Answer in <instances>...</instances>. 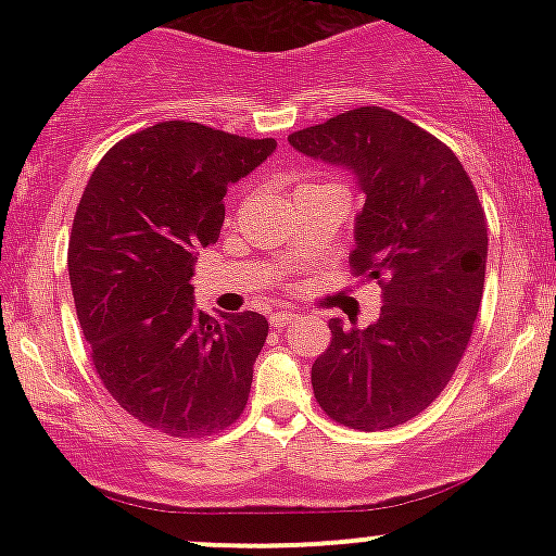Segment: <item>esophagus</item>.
<instances>
[{"instance_id":"obj_1","label":"esophagus","mask_w":556,"mask_h":556,"mask_svg":"<svg viewBox=\"0 0 556 556\" xmlns=\"http://www.w3.org/2000/svg\"><path fill=\"white\" fill-rule=\"evenodd\" d=\"M271 327H287V324H292V321H298V314H292V311H282V314H271Z\"/></svg>"}]
</instances>
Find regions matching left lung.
I'll return each instance as SVG.
<instances>
[{
    "mask_svg": "<svg viewBox=\"0 0 556 556\" xmlns=\"http://www.w3.org/2000/svg\"><path fill=\"white\" fill-rule=\"evenodd\" d=\"M300 154L358 177L355 277L381 287L366 329L331 318L311 368L316 402L337 424L381 431L416 418L450 384L481 308L486 214L450 146L381 106L292 132Z\"/></svg>",
    "mask_w": 556,
    "mask_h": 556,
    "instance_id": "obj_1",
    "label": "left lung"
}]
</instances>
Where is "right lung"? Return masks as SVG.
<instances>
[{
    "instance_id": "1",
    "label": "right lung",
    "mask_w": 556,
    "mask_h": 556,
    "mask_svg": "<svg viewBox=\"0 0 556 556\" xmlns=\"http://www.w3.org/2000/svg\"><path fill=\"white\" fill-rule=\"evenodd\" d=\"M274 138L159 123L106 151L70 235V285L106 392L167 437L201 439L245 410L269 321L195 311V251L219 240L227 188Z\"/></svg>"
}]
</instances>
